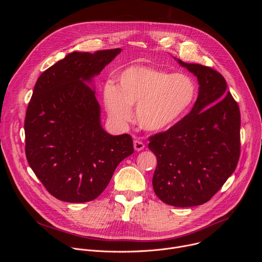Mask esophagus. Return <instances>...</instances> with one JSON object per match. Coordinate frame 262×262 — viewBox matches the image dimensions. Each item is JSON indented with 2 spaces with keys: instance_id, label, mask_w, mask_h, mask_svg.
I'll return each instance as SVG.
<instances>
[{
  "instance_id": "34e87169",
  "label": "esophagus",
  "mask_w": 262,
  "mask_h": 262,
  "mask_svg": "<svg viewBox=\"0 0 262 262\" xmlns=\"http://www.w3.org/2000/svg\"><path fill=\"white\" fill-rule=\"evenodd\" d=\"M144 147H145V144L143 142H141L140 140H135L134 141V148H135L136 151L143 150Z\"/></svg>"
}]
</instances>
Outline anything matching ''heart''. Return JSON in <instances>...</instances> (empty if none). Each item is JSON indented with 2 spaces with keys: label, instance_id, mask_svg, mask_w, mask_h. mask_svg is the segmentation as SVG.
<instances>
[{
  "label": "heart",
  "instance_id": "obj_1",
  "mask_svg": "<svg viewBox=\"0 0 262 262\" xmlns=\"http://www.w3.org/2000/svg\"><path fill=\"white\" fill-rule=\"evenodd\" d=\"M196 97L193 80L183 73L151 65H130L106 84L102 98L108 116L118 124L126 123L135 107L138 125L159 133L176 125L189 113Z\"/></svg>",
  "mask_w": 262,
  "mask_h": 262
}]
</instances>
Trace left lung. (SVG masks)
I'll use <instances>...</instances> for the list:
<instances>
[{
  "label": "left lung",
  "instance_id": "8db88e82",
  "mask_svg": "<svg viewBox=\"0 0 262 262\" xmlns=\"http://www.w3.org/2000/svg\"><path fill=\"white\" fill-rule=\"evenodd\" d=\"M174 59L197 78L198 97L181 121L149 138L148 147L158 160L152 178L156 195L169 205L191 207L210 200L234 172L241 152V113L221 73Z\"/></svg>",
  "mask_w": 262,
  "mask_h": 262
}]
</instances>
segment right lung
Returning <instances> with one entry per match:
<instances>
[{"label": "right lung", "instance_id": "1", "mask_svg": "<svg viewBox=\"0 0 262 262\" xmlns=\"http://www.w3.org/2000/svg\"><path fill=\"white\" fill-rule=\"evenodd\" d=\"M120 53L72 52L35 84L25 119L26 156L48 192L61 201L97 198L120 162L134 152L129 135L103 129L95 90L89 86Z\"/></svg>", "mask_w": 262, "mask_h": 262}]
</instances>
